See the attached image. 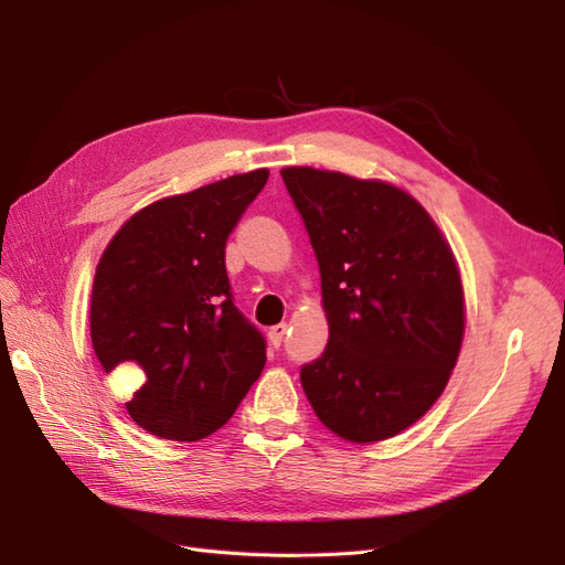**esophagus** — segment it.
Wrapping results in <instances>:
<instances>
[{"label":"esophagus","instance_id":"obj_1","mask_svg":"<svg viewBox=\"0 0 565 565\" xmlns=\"http://www.w3.org/2000/svg\"><path fill=\"white\" fill-rule=\"evenodd\" d=\"M285 334H287V324L285 322H280V324H276V328H270L268 330V341H270V347H280L282 341H285Z\"/></svg>","mask_w":565,"mask_h":565}]
</instances>
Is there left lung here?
Here are the masks:
<instances>
[{"label":"left lung","mask_w":565,"mask_h":565,"mask_svg":"<svg viewBox=\"0 0 565 565\" xmlns=\"http://www.w3.org/2000/svg\"><path fill=\"white\" fill-rule=\"evenodd\" d=\"M282 181L320 266L330 339L301 386L330 431H405L446 388L465 337V289L446 237L401 188L313 167Z\"/></svg>","instance_id":"left-lung-1"}]
</instances>
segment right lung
<instances>
[{
	"label": "right lung",
	"mask_w": 565,
	"mask_h": 565,
	"mask_svg": "<svg viewBox=\"0 0 565 565\" xmlns=\"http://www.w3.org/2000/svg\"><path fill=\"white\" fill-rule=\"evenodd\" d=\"M268 169L136 212L108 243L92 287V344L129 417L167 440L224 426L266 365L262 332L235 309L226 241Z\"/></svg>",
	"instance_id": "right-lung-1"
}]
</instances>
